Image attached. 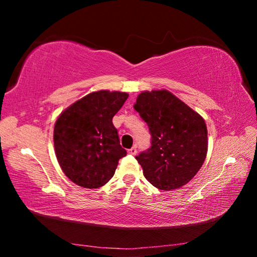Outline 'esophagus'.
I'll return each mask as SVG.
<instances>
[{"label":"esophagus","mask_w":257,"mask_h":257,"mask_svg":"<svg viewBox=\"0 0 257 257\" xmlns=\"http://www.w3.org/2000/svg\"><path fill=\"white\" fill-rule=\"evenodd\" d=\"M128 154H130V155H136V154H137L136 146H134V147H132V149H130V150H128Z\"/></svg>","instance_id":"esophagus-1"}]
</instances>
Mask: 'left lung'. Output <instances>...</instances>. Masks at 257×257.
Segmentation results:
<instances>
[{"instance_id":"8db88e82","label":"left lung","mask_w":257,"mask_h":257,"mask_svg":"<svg viewBox=\"0 0 257 257\" xmlns=\"http://www.w3.org/2000/svg\"><path fill=\"white\" fill-rule=\"evenodd\" d=\"M134 107L152 135L150 149L136 156L145 178L161 190L180 188L205 161V121L165 89L141 93Z\"/></svg>"}]
</instances>
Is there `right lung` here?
Masks as SVG:
<instances>
[{
	"label": "right lung",
	"mask_w": 257,
	"mask_h": 257,
	"mask_svg": "<svg viewBox=\"0 0 257 257\" xmlns=\"http://www.w3.org/2000/svg\"><path fill=\"white\" fill-rule=\"evenodd\" d=\"M122 92L98 90L71 104L54 124V149L61 169L84 188H98L114 175L127 154L112 118L128 98Z\"/></svg>",
	"instance_id": "obj_1"
}]
</instances>
